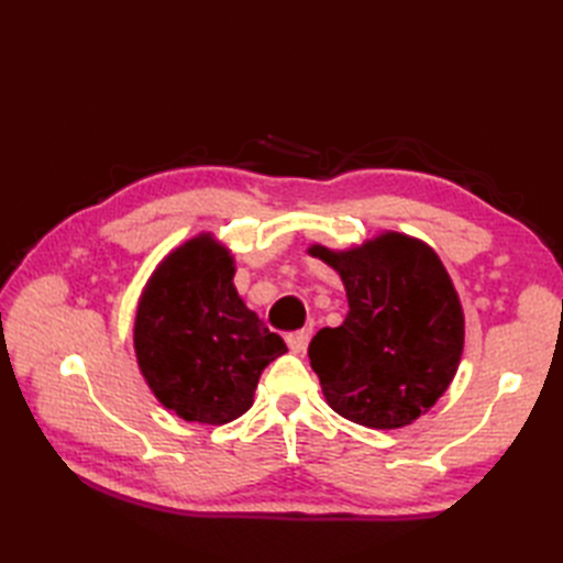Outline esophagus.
I'll list each match as a JSON object with an SVG mask.
<instances>
[{"label":"esophagus","mask_w":563,"mask_h":563,"mask_svg":"<svg viewBox=\"0 0 563 563\" xmlns=\"http://www.w3.org/2000/svg\"><path fill=\"white\" fill-rule=\"evenodd\" d=\"M310 338H312V329H300V331L288 333L286 335V343L296 354H302L305 350H308V345H310Z\"/></svg>","instance_id":"1"}]
</instances>
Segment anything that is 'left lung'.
Listing matches in <instances>:
<instances>
[{
	"mask_svg": "<svg viewBox=\"0 0 563 563\" xmlns=\"http://www.w3.org/2000/svg\"><path fill=\"white\" fill-rule=\"evenodd\" d=\"M312 255L343 277L350 312L321 329L308 356L335 413L395 430L444 395L463 354L465 321L437 253L404 234H383L345 253Z\"/></svg>",
	"mask_w": 563,
	"mask_h": 563,
	"instance_id": "8db88e82",
	"label": "left lung"
}]
</instances>
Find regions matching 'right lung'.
I'll use <instances>...</instances> for the list:
<instances>
[{
    "mask_svg": "<svg viewBox=\"0 0 563 563\" xmlns=\"http://www.w3.org/2000/svg\"><path fill=\"white\" fill-rule=\"evenodd\" d=\"M232 258L197 236L159 265L135 314L139 366L183 420L225 424L253 404L263 368L286 352L232 286Z\"/></svg>",
    "mask_w": 563,
    "mask_h": 563,
    "instance_id": "1",
    "label": "right lung"
}]
</instances>
